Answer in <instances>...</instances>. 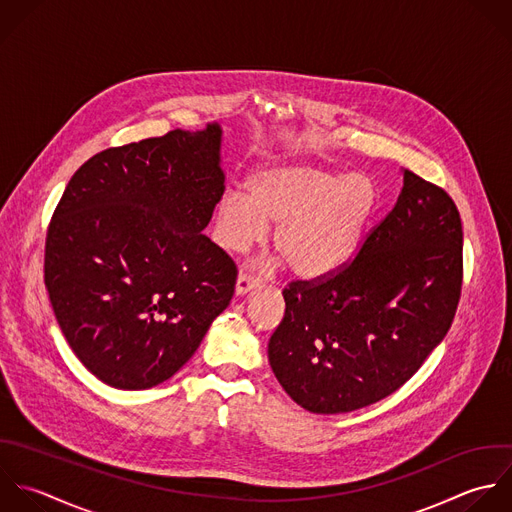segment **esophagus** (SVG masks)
I'll use <instances>...</instances> for the list:
<instances>
[{"mask_svg":"<svg viewBox=\"0 0 512 512\" xmlns=\"http://www.w3.org/2000/svg\"><path fill=\"white\" fill-rule=\"evenodd\" d=\"M261 277L259 275H253V273H245V271H241L239 273V277H237V285H235V291H237V295H245V293H249L251 289H255V287H259L261 285Z\"/></svg>","mask_w":512,"mask_h":512,"instance_id":"obj_1","label":"esophagus"}]
</instances>
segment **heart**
Segmentation results:
<instances>
[{"instance_id": "heart-1", "label": "heart", "mask_w": 512, "mask_h": 512, "mask_svg": "<svg viewBox=\"0 0 512 512\" xmlns=\"http://www.w3.org/2000/svg\"><path fill=\"white\" fill-rule=\"evenodd\" d=\"M377 205L375 183L361 173L313 165H281L247 179V195L227 191L217 203L215 235L221 247L243 253L277 225L275 251L301 277L337 271L357 251Z\"/></svg>"}]
</instances>
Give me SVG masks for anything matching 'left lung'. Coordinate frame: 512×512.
Returning a JSON list of instances; mask_svg holds the SVG:
<instances>
[{
  "instance_id": "8db88e82",
  "label": "left lung",
  "mask_w": 512,
  "mask_h": 512,
  "mask_svg": "<svg viewBox=\"0 0 512 512\" xmlns=\"http://www.w3.org/2000/svg\"><path fill=\"white\" fill-rule=\"evenodd\" d=\"M463 289V223L445 189L403 171L395 207L337 271L283 289L269 339L287 395L317 415L373 405L445 339Z\"/></svg>"
}]
</instances>
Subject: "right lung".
<instances>
[{"label":"right lung","mask_w":512,"mask_h":512,"mask_svg":"<svg viewBox=\"0 0 512 512\" xmlns=\"http://www.w3.org/2000/svg\"><path fill=\"white\" fill-rule=\"evenodd\" d=\"M221 127L109 147L69 179L43 279L75 357L109 387L151 389L197 351L237 265L203 229L225 191Z\"/></svg>","instance_id":"add662e5"}]
</instances>
